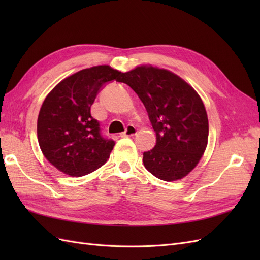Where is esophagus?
<instances>
[{
	"label": "esophagus",
	"instance_id": "34e87169",
	"mask_svg": "<svg viewBox=\"0 0 260 260\" xmlns=\"http://www.w3.org/2000/svg\"><path fill=\"white\" fill-rule=\"evenodd\" d=\"M137 132H138V129L135 127V125H128L127 129H125V131L122 132L120 136L122 138H128V137H132V136L137 135Z\"/></svg>",
	"mask_w": 260,
	"mask_h": 260
}]
</instances>
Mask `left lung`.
<instances>
[{"mask_svg": "<svg viewBox=\"0 0 260 260\" xmlns=\"http://www.w3.org/2000/svg\"><path fill=\"white\" fill-rule=\"evenodd\" d=\"M143 102L156 132V145L143 154L145 168L164 181L184 178L208 142V117L199 93L170 70L140 65L118 80Z\"/></svg>", "mask_w": 260, "mask_h": 260, "instance_id": "8db88e82", "label": "left lung"}]
</instances>
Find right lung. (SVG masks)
Here are the masks:
<instances>
[{"label":"right lung","mask_w":260,"mask_h":260,"mask_svg":"<svg viewBox=\"0 0 260 260\" xmlns=\"http://www.w3.org/2000/svg\"><path fill=\"white\" fill-rule=\"evenodd\" d=\"M121 75L108 65L85 68L62 79L46 95L38 116V142L57 170L81 177L107 161L115 142L101 136L91 106L101 86L118 81Z\"/></svg>","instance_id":"right-lung-1"}]
</instances>
